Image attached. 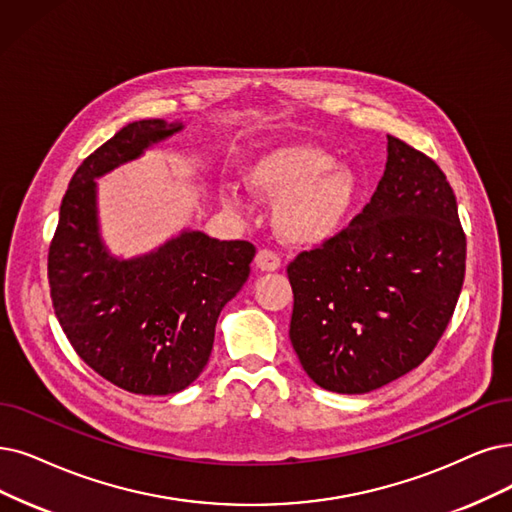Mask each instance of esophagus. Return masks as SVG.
Returning a JSON list of instances; mask_svg holds the SVG:
<instances>
[{
    "instance_id": "esophagus-1",
    "label": "esophagus",
    "mask_w": 512,
    "mask_h": 512,
    "mask_svg": "<svg viewBox=\"0 0 512 512\" xmlns=\"http://www.w3.org/2000/svg\"><path fill=\"white\" fill-rule=\"evenodd\" d=\"M256 267L260 271H277L281 267V258L273 250L262 248L256 254Z\"/></svg>"
}]
</instances>
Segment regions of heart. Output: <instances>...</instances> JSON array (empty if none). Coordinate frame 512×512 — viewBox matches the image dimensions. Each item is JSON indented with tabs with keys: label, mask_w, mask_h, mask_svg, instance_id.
I'll list each match as a JSON object with an SVG mask.
<instances>
[{
	"label": "heart",
	"mask_w": 512,
	"mask_h": 512,
	"mask_svg": "<svg viewBox=\"0 0 512 512\" xmlns=\"http://www.w3.org/2000/svg\"><path fill=\"white\" fill-rule=\"evenodd\" d=\"M248 189L275 208L281 239L294 245H319L336 237L359 197V176L315 145H283L256 157L245 170ZM227 206L239 195L224 193Z\"/></svg>",
	"instance_id": "obj_1"
}]
</instances>
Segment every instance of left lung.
Instances as JSON below:
<instances>
[{"label":"left lung","instance_id":"obj_1","mask_svg":"<svg viewBox=\"0 0 512 512\" xmlns=\"http://www.w3.org/2000/svg\"><path fill=\"white\" fill-rule=\"evenodd\" d=\"M388 138L386 170L346 229L288 264L290 340L325 391L363 395L433 353L464 283L466 235L437 163Z\"/></svg>","mask_w":512,"mask_h":512}]
</instances>
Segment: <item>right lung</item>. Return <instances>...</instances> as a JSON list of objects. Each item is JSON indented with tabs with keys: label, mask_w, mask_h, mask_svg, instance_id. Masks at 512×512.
Masks as SVG:
<instances>
[{
	"label": "right lung",
	"mask_w": 512,
	"mask_h": 512,
	"mask_svg": "<svg viewBox=\"0 0 512 512\" xmlns=\"http://www.w3.org/2000/svg\"><path fill=\"white\" fill-rule=\"evenodd\" d=\"M182 124L121 128L73 174L48 252L54 313L96 374L136 395H172L206 367L216 321L248 281L256 248L182 231L157 250L115 258L102 243L96 178L138 159Z\"/></svg>",
	"instance_id": "add662e5"
}]
</instances>
